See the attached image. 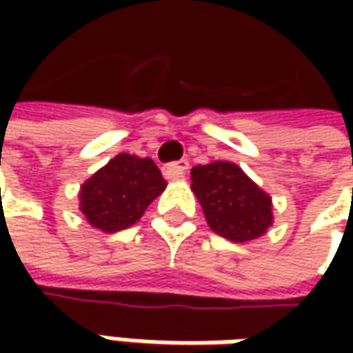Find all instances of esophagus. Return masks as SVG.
Returning a JSON list of instances; mask_svg holds the SVG:
<instances>
[{"label": "esophagus", "mask_w": 353, "mask_h": 353, "mask_svg": "<svg viewBox=\"0 0 353 353\" xmlns=\"http://www.w3.org/2000/svg\"><path fill=\"white\" fill-rule=\"evenodd\" d=\"M188 170V161H174V163H169L163 167V174L170 179V181H176V179H183Z\"/></svg>", "instance_id": "esophagus-1"}]
</instances>
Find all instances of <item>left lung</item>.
Segmentation results:
<instances>
[{
  "label": "left lung",
  "mask_w": 353,
  "mask_h": 353,
  "mask_svg": "<svg viewBox=\"0 0 353 353\" xmlns=\"http://www.w3.org/2000/svg\"><path fill=\"white\" fill-rule=\"evenodd\" d=\"M192 192L206 222L230 241H250L263 236L273 222L271 198L234 163L216 161L190 170Z\"/></svg>",
  "instance_id": "1"
}]
</instances>
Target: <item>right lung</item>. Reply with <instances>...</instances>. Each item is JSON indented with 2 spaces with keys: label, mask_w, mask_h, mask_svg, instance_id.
I'll list each match as a JSON object with an SVG mask.
<instances>
[{
  "label": "right lung",
  "mask_w": 353,
  "mask_h": 353,
  "mask_svg": "<svg viewBox=\"0 0 353 353\" xmlns=\"http://www.w3.org/2000/svg\"><path fill=\"white\" fill-rule=\"evenodd\" d=\"M165 186L151 159L121 153L82 184L80 210L94 228L119 232L135 224Z\"/></svg>",
  "instance_id": "1"
}]
</instances>
